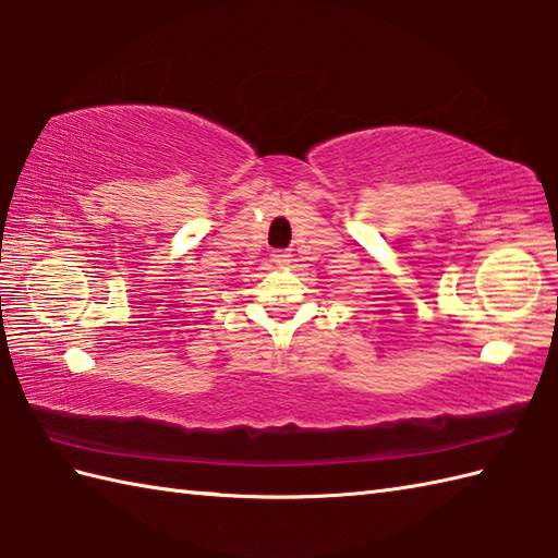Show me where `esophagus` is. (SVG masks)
Listing matches in <instances>:
<instances>
[{
	"instance_id": "esophagus-1",
	"label": "esophagus",
	"mask_w": 558,
	"mask_h": 558,
	"mask_svg": "<svg viewBox=\"0 0 558 558\" xmlns=\"http://www.w3.org/2000/svg\"><path fill=\"white\" fill-rule=\"evenodd\" d=\"M272 260H276L280 268H288L292 264V254L290 252H276V254H272Z\"/></svg>"
}]
</instances>
